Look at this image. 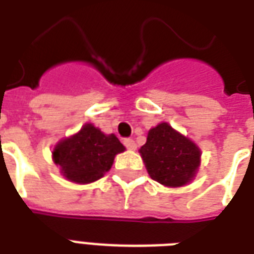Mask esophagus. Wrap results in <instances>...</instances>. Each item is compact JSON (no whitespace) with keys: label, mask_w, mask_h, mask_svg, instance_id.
<instances>
[{"label":"esophagus","mask_w":254,"mask_h":254,"mask_svg":"<svg viewBox=\"0 0 254 254\" xmlns=\"http://www.w3.org/2000/svg\"><path fill=\"white\" fill-rule=\"evenodd\" d=\"M124 145H125V147L129 149V150H135V149H137V145H135L134 139H131V138L124 139Z\"/></svg>","instance_id":"34e87169"}]
</instances>
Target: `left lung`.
I'll use <instances>...</instances> for the list:
<instances>
[{
    "mask_svg": "<svg viewBox=\"0 0 254 254\" xmlns=\"http://www.w3.org/2000/svg\"><path fill=\"white\" fill-rule=\"evenodd\" d=\"M139 153L151 179L167 187L187 185L200 163L196 145L166 123L149 130L146 143Z\"/></svg>",
    "mask_w": 254,
    "mask_h": 254,
    "instance_id": "1",
    "label": "left lung"
}]
</instances>
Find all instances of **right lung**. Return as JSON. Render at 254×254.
<instances>
[{"label": "right lung", "mask_w": 254, "mask_h": 254, "mask_svg": "<svg viewBox=\"0 0 254 254\" xmlns=\"http://www.w3.org/2000/svg\"><path fill=\"white\" fill-rule=\"evenodd\" d=\"M125 150L115 134L105 135L92 124H85L77 134L63 139L53 151L54 162L75 183H91L109 171L116 154Z\"/></svg>", "instance_id": "add662e5"}]
</instances>
